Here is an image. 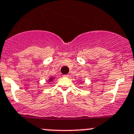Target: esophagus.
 I'll return each instance as SVG.
<instances>
[{"instance_id":"esophagus-1","label":"esophagus","mask_w":134,"mask_h":134,"mask_svg":"<svg viewBox=\"0 0 134 134\" xmlns=\"http://www.w3.org/2000/svg\"><path fill=\"white\" fill-rule=\"evenodd\" d=\"M69 75L67 74V75H63V77H69Z\"/></svg>"}]
</instances>
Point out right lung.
I'll use <instances>...</instances> for the list:
<instances>
[{"mask_svg": "<svg viewBox=\"0 0 134 134\" xmlns=\"http://www.w3.org/2000/svg\"><path fill=\"white\" fill-rule=\"evenodd\" d=\"M52 79H50V81H51V80H52Z\"/></svg>", "mask_w": 134, "mask_h": 134, "instance_id": "obj_1", "label": "right lung"}]
</instances>
